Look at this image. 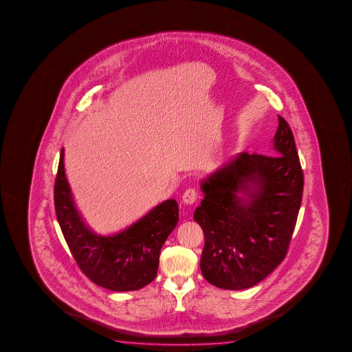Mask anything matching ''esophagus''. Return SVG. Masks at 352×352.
Listing matches in <instances>:
<instances>
[{
  "instance_id": "34e87169",
  "label": "esophagus",
  "mask_w": 352,
  "mask_h": 352,
  "mask_svg": "<svg viewBox=\"0 0 352 352\" xmlns=\"http://www.w3.org/2000/svg\"><path fill=\"white\" fill-rule=\"evenodd\" d=\"M197 201V191L195 188H187L182 195V202L185 204H193Z\"/></svg>"
}]
</instances>
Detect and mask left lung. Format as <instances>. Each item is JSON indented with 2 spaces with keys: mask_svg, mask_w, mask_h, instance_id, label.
Masks as SVG:
<instances>
[{
  "mask_svg": "<svg viewBox=\"0 0 352 352\" xmlns=\"http://www.w3.org/2000/svg\"><path fill=\"white\" fill-rule=\"evenodd\" d=\"M274 148L276 156L240 153L201 184L204 198L193 214L204 232L201 271L218 288L255 286L286 257L304 179L280 116Z\"/></svg>",
  "mask_w": 352,
  "mask_h": 352,
  "instance_id": "1",
  "label": "left lung"
}]
</instances>
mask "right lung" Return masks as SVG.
Returning a JSON list of instances; mask_svg holds the SVG:
<instances>
[{"instance_id":"obj_1","label":"right lung","mask_w":352,"mask_h":352,"mask_svg":"<svg viewBox=\"0 0 352 352\" xmlns=\"http://www.w3.org/2000/svg\"><path fill=\"white\" fill-rule=\"evenodd\" d=\"M55 213L72 256L89 280L116 292L137 291L154 280L161 248L179 223V206L167 199L124 230L102 236L78 213L64 168V149L54 186Z\"/></svg>"}]
</instances>
